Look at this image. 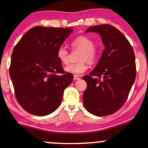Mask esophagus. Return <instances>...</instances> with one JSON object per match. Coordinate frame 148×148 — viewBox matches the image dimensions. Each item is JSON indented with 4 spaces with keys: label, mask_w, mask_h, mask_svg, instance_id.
Here are the masks:
<instances>
[{
    "label": "esophagus",
    "mask_w": 148,
    "mask_h": 148,
    "mask_svg": "<svg viewBox=\"0 0 148 148\" xmlns=\"http://www.w3.org/2000/svg\"><path fill=\"white\" fill-rule=\"evenodd\" d=\"M74 81H77V80H79V79H81V78H80V76H75L74 75Z\"/></svg>",
    "instance_id": "obj_1"
}]
</instances>
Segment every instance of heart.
I'll list each match as a JSON object with an SVG mask.
<instances>
[{"instance_id":"obj_1","label":"heart","mask_w":148,"mask_h":148,"mask_svg":"<svg viewBox=\"0 0 148 148\" xmlns=\"http://www.w3.org/2000/svg\"><path fill=\"white\" fill-rule=\"evenodd\" d=\"M95 43L89 37L79 36L70 42L72 50H81L76 63L70 64L64 68L66 72L75 76H79L84 73L88 69L87 62L93 64L98 58V50L94 47ZM69 52L63 46H60L57 49L56 57L62 64H67L69 62Z\"/></svg>"}]
</instances>
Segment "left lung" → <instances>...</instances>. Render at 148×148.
I'll return each mask as SVG.
<instances>
[{
	"label": "left lung",
	"mask_w": 148,
	"mask_h": 148,
	"mask_svg": "<svg viewBox=\"0 0 148 148\" xmlns=\"http://www.w3.org/2000/svg\"><path fill=\"white\" fill-rule=\"evenodd\" d=\"M86 32L99 33L105 49L94 70L83 76L87 83L83 96L84 106L97 116L111 115L127 101L135 81L134 49L125 35L113 25H93Z\"/></svg>",
	"instance_id": "8db88e82"
}]
</instances>
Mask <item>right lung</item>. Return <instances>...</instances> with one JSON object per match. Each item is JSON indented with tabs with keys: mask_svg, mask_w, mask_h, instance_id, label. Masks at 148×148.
Listing matches in <instances>:
<instances>
[{
	"mask_svg": "<svg viewBox=\"0 0 148 148\" xmlns=\"http://www.w3.org/2000/svg\"><path fill=\"white\" fill-rule=\"evenodd\" d=\"M72 31L71 28L33 27L13 49L10 76L16 100L28 113L44 116L60 105L73 75L62 68L56 51Z\"/></svg>",
	"mask_w": 148,
	"mask_h": 148,
	"instance_id": "obj_1",
	"label": "right lung"
}]
</instances>
